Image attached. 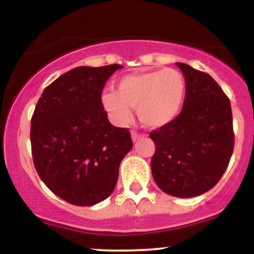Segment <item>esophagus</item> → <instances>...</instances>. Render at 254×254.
I'll use <instances>...</instances> for the list:
<instances>
[{
    "label": "esophagus",
    "mask_w": 254,
    "mask_h": 254,
    "mask_svg": "<svg viewBox=\"0 0 254 254\" xmlns=\"http://www.w3.org/2000/svg\"><path fill=\"white\" fill-rule=\"evenodd\" d=\"M131 137H132V141L135 142V141H137V139L143 138L144 135H143V133H138V132H136V131H131Z\"/></svg>",
    "instance_id": "1"
}]
</instances>
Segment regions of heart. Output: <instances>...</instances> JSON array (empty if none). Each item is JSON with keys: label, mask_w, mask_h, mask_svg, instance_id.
<instances>
[{"label": "heart", "mask_w": 254, "mask_h": 254, "mask_svg": "<svg viewBox=\"0 0 254 254\" xmlns=\"http://www.w3.org/2000/svg\"><path fill=\"white\" fill-rule=\"evenodd\" d=\"M186 97V80L177 69L125 75L115 90L101 94L103 109L116 124L131 119L137 109L139 121L149 127H161L178 117Z\"/></svg>", "instance_id": "obj_1"}]
</instances>
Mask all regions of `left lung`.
<instances>
[{"label": "left lung", "instance_id": "1", "mask_svg": "<svg viewBox=\"0 0 254 254\" xmlns=\"http://www.w3.org/2000/svg\"><path fill=\"white\" fill-rule=\"evenodd\" d=\"M186 80L182 112L149 133L155 143L151 173L156 185L174 197H196L218 183L234 149L228 97L206 72L177 63Z\"/></svg>", "mask_w": 254, "mask_h": 254}]
</instances>
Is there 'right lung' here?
Instances as JSON below:
<instances>
[{
	"label": "right lung",
	"instance_id": "obj_1",
	"mask_svg": "<svg viewBox=\"0 0 254 254\" xmlns=\"http://www.w3.org/2000/svg\"><path fill=\"white\" fill-rule=\"evenodd\" d=\"M119 64L77 66L44 89L31 119L33 164L65 202L94 205L115 190L119 165L132 148L129 129L113 127L101 93Z\"/></svg>",
	"mask_w": 254,
	"mask_h": 254
}]
</instances>
